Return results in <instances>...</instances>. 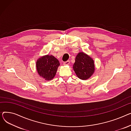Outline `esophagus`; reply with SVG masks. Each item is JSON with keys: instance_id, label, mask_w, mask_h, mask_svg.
Returning <instances> with one entry per match:
<instances>
[{"instance_id": "obj_1", "label": "esophagus", "mask_w": 131, "mask_h": 131, "mask_svg": "<svg viewBox=\"0 0 131 131\" xmlns=\"http://www.w3.org/2000/svg\"><path fill=\"white\" fill-rule=\"evenodd\" d=\"M69 63H70V61H66V62H64L63 64L65 65V66H67V65H69Z\"/></svg>"}]
</instances>
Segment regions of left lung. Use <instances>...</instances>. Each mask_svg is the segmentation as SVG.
<instances>
[{
	"label": "left lung",
	"mask_w": 131,
	"mask_h": 131,
	"mask_svg": "<svg viewBox=\"0 0 131 131\" xmlns=\"http://www.w3.org/2000/svg\"><path fill=\"white\" fill-rule=\"evenodd\" d=\"M73 69L79 79L87 80L95 71L94 60L86 53L79 52L76 56Z\"/></svg>",
	"instance_id": "obj_1"
}]
</instances>
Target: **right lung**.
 I'll list each match as a JSON object with an SVG mask.
<instances>
[{"label": "right lung", "mask_w": 131, "mask_h": 131, "mask_svg": "<svg viewBox=\"0 0 131 131\" xmlns=\"http://www.w3.org/2000/svg\"><path fill=\"white\" fill-rule=\"evenodd\" d=\"M59 66L58 60L52 55L40 58L37 59L36 64L38 74L45 80H51L54 77Z\"/></svg>", "instance_id": "1"}]
</instances>
